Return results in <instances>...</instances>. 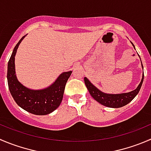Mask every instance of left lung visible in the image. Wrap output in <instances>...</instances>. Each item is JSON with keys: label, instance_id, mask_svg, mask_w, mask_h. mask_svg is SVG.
Instances as JSON below:
<instances>
[{"label": "left lung", "instance_id": "left-lung-1", "mask_svg": "<svg viewBox=\"0 0 151 151\" xmlns=\"http://www.w3.org/2000/svg\"><path fill=\"white\" fill-rule=\"evenodd\" d=\"M133 44V43H132ZM134 46V45H133ZM135 49V47H134ZM141 60V59H140ZM142 63V61H141ZM142 66L143 68V65L142 64ZM143 80H144V73L142 74V78L141 82H140L139 85L138 87L135 89V90L132 91L128 93H119V94H111V93H106L102 92L99 91L96 87H95L88 80L87 77H84L85 84H86V87H87L89 93L91 95L92 97L97 101L99 103L102 104V105H105L106 107H109V108H121L122 106H125L127 104L129 103L131 101L134 99V98L138 94L139 91L141 86L142 85Z\"/></svg>", "mask_w": 151, "mask_h": 151}]
</instances>
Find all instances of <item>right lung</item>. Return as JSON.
Wrapping results in <instances>:
<instances>
[{
  "label": "right lung",
  "mask_w": 151,
  "mask_h": 151,
  "mask_svg": "<svg viewBox=\"0 0 151 151\" xmlns=\"http://www.w3.org/2000/svg\"><path fill=\"white\" fill-rule=\"evenodd\" d=\"M23 36L13 50L7 69V81L9 91L16 103L25 111L35 115H46L53 112L62 102L65 84L72 71L63 72L55 83L46 88L32 90L25 87L17 80L15 74L14 57Z\"/></svg>",
  "instance_id": "1"
}]
</instances>
